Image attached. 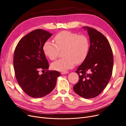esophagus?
Instances as JSON below:
<instances>
[{
	"instance_id": "1",
	"label": "esophagus",
	"mask_w": 126,
	"mask_h": 126,
	"mask_svg": "<svg viewBox=\"0 0 126 126\" xmlns=\"http://www.w3.org/2000/svg\"><path fill=\"white\" fill-rule=\"evenodd\" d=\"M68 72V71H64V72H61V74H62V75H65V74H67Z\"/></svg>"
}]
</instances>
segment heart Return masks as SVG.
<instances>
[{
  "label": "heart",
  "mask_w": 126,
  "mask_h": 126,
  "mask_svg": "<svg viewBox=\"0 0 126 126\" xmlns=\"http://www.w3.org/2000/svg\"><path fill=\"white\" fill-rule=\"evenodd\" d=\"M56 45L49 41L45 42L43 50L50 60H55L60 50H64L63 58L51 64V67L60 71H66L74 67L75 63L80 64L87 57L89 49V41L85 35L76 32L62 31L54 37Z\"/></svg>",
  "instance_id": "b5f03b06"
}]
</instances>
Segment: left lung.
I'll return each mask as SVG.
<instances>
[{"instance_id": "8db88e82", "label": "left lung", "mask_w": 126, "mask_h": 126, "mask_svg": "<svg viewBox=\"0 0 126 126\" xmlns=\"http://www.w3.org/2000/svg\"><path fill=\"white\" fill-rule=\"evenodd\" d=\"M89 36L88 54L76 71L79 77L74 86L77 94L85 98H94L107 86L112 76L113 56L107 38L94 29L83 26Z\"/></svg>"}]
</instances>
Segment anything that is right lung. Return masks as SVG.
Instances as JSON below:
<instances>
[{"mask_svg":"<svg viewBox=\"0 0 126 126\" xmlns=\"http://www.w3.org/2000/svg\"><path fill=\"white\" fill-rule=\"evenodd\" d=\"M51 33L37 29L23 37L14 51L13 65L16 80L26 94L40 98L49 94L56 86L59 71L47 70L49 67L43 50ZM47 71L41 75L40 70Z\"/></svg>","mask_w":126,"mask_h":126,"instance_id":"obj_1","label":"right lung"}]
</instances>
